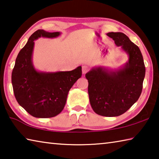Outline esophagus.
<instances>
[{"label":"esophagus","instance_id":"obj_1","mask_svg":"<svg viewBox=\"0 0 159 159\" xmlns=\"http://www.w3.org/2000/svg\"><path fill=\"white\" fill-rule=\"evenodd\" d=\"M89 70H90V69H89V67H88V66L84 65V66H82V72H83V74H86L88 71H89Z\"/></svg>","mask_w":159,"mask_h":159}]
</instances>
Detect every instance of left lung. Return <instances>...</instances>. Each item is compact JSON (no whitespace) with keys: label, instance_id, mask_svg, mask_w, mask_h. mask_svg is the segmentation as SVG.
<instances>
[{"label":"left lung","instance_id":"left-lung-1","mask_svg":"<svg viewBox=\"0 0 159 159\" xmlns=\"http://www.w3.org/2000/svg\"><path fill=\"white\" fill-rule=\"evenodd\" d=\"M107 36L128 54V61L116 71L95 67L85 74V78L93 111L112 117L124 114L138 101L143 87L145 66L139 48L125 34L109 32Z\"/></svg>","mask_w":159,"mask_h":159}]
</instances>
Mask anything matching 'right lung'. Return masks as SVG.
Masks as SVG:
<instances>
[{
  "instance_id": "obj_1",
  "label": "right lung",
  "mask_w": 159,
  "mask_h": 159,
  "mask_svg": "<svg viewBox=\"0 0 159 159\" xmlns=\"http://www.w3.org/2000/svg\"><path fill=\"white\" fill-rule=\"evenodd\" d=\"M60 32L35 31L19 52L12 72V84L17 102L36 118L58 115L65 106L68 93L81 77V66L70 71L39 72L32 62L34 41L40 37L55 38Z\"/></svg>"
}]
</instances>
